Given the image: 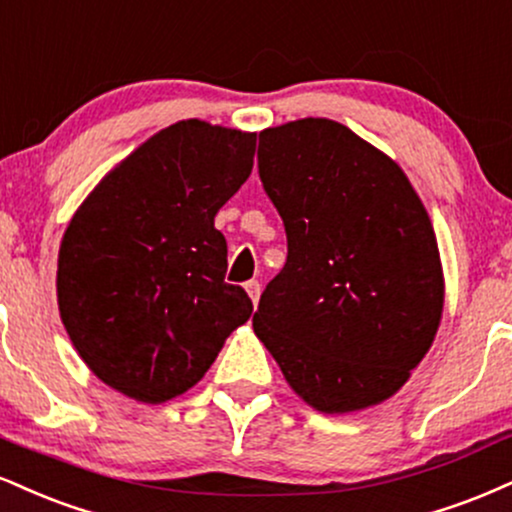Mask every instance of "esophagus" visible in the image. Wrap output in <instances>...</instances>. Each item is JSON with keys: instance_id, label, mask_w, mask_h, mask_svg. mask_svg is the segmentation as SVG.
<instances>
[{"instance_id": "1", "label": "esophagus", "mask_w": 512, "mask_h": 512, "mask_svg": "<svg viewBox=\"0 0 512 512\" xmlns=\"http://www.w3.org/2000/svg\"><path fill=\"white\" fill-rule=\"evenodd\" d=\"M245 291H248V295H250L252 303L257 305V300H260V293H262L260 281H248V283H245Z\"/></svg>"}]
</instances>
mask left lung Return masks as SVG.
Here are the masks:
<instances>
[{
	"mask_svg": "<svg viewBox=\"0 0 512 512\" xmlns=\"http://www.w3.org/2000/svg\"><path fill=\"white\" fill-rule=\"evenodd\" d=\"M257 164L288 257L252 329L315 410L384 403L441 324L443 269L420 195L389 155L331 119L264 128Z\"/></svg>",
	"mask_w": 512,
	"mask_h": 512,
	"instance_id": "left-lung-1",
	"label": "left lung"
}]
</instances>
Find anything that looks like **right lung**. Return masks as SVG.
<instances>
[{
  "instance_id": "right-lung-1",
  "label": "right lung",
  "mask_w": 512,
  "mask_h": 512,
  "mask_svg": "<svg viewBox=\"0 0 512 512\" xmlns=\"http://www.w3.org/2000/svg\"><path fill=\"white\" fill-rule=\"evenodd\" d=\"M257 133L178 121L85 197L59 248L57 303L97 379L159 405L205 377L252 300L224 281L214 217L248 181Z\"/></svg>"
}]
</instances>
